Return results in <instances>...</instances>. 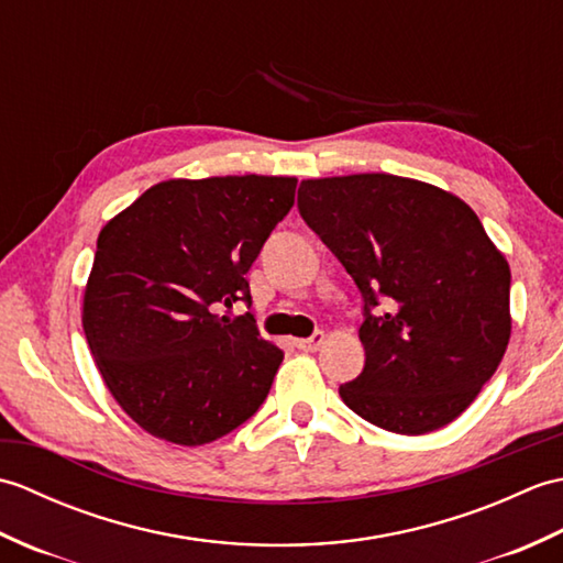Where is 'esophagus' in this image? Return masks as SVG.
<instances>
[{"label":"esophagus","mask_w":563,"mask_h":563,"mask_svg":"<svg viewBox=\"0 0 563 563\" xmlns=\"http://www.w3.org/2000/svg\"><path fill=\"white\" fill-rule=\"evenodd\" d=\"M324 343H327V333H324V331H317L312 339H297V341H295L297 349H300V351H309V353L319 351Z\"/></svg>","instance_id":"1"}]
</instances>
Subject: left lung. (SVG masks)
Returning a JSON list of instances; mask_svg holds the SVG:
<instances>
[{
  "instance_id": "1",
  "label": "left lung",
  "mask_w": 563,
  "mask_h": 563,
  "mask_svg": "<svg viewBox=\"0 0 563 563\" xmlns=\"http://www.w3.org/2000/svg\"><path fill=\"white\" fill-rule=\"evenodd\" d=\"M297 208L365 300V367L339 387L343 404L399 435L452 423L496 373L512 329L510 266L476 212L394 174L307 178Z\"/></svg>"
}]
</instances>
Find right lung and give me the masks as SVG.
I'll use <instances>...</instances> for the list:
<instances>
[{"label": "right lung", "mask_w": 563, "mask_h": 563, "mask_svg": "<svg viewBox=\"0 0 563 563\" xmlns=\"http://www.w3.org/2000/svg\"><path fill=\"white\" fill-rule=\"evenodd\" d=\"M295 176L166 178L103 224L81 327L103 385L150 435L206 445L242 426L283 363L251 317L246 271L295 202Z\"/></svg>", "instance_id": "1"}]
</instances>
